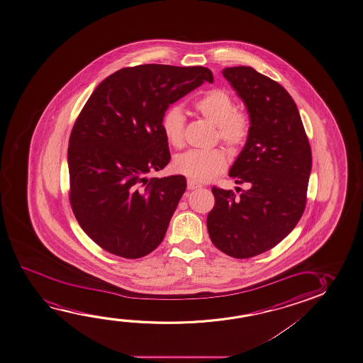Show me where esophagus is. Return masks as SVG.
I'll list each match as a JSON object with an SVG mask.
<instances>
[{
    "label": "esophagus",
    "mask_w": 363,
    "mask_h": 363,
    "mask_svg": "<svg viewBox=\"0 0 363 363\" xmlns=\"http://www.w3.org/2000/svg\"><path fill=\"white\" fill-rule=\"evenodd\" d=\"M201 187H202V184L196 182L194 179H189L187 181V189H201Z\"/></svg>",
    "instance_id": "esophagus-1"
}]
</instances>
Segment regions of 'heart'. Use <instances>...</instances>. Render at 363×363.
Wrapping results in <instances>:
<instances>
[{
  "mask_svg": "<svg viewBox=\"0 0 363 363\" xmlns=\"http://www.w3.org/2000/svg\"><path fill=\"white\" fill-rule=\"evenodd\" d=\"M199 115L218 128V137L228 147H241L250 135V118L245 112L236 111L235 102L225 89H213L201 95L194 102ZM184 115L179 106H171L164 111L161 130L166 141L172 147L184 145ZM228 158L225 150L213 148L208 151L189 150L179 153L172 161L174 172L184 174L194 181H210L222 174Z\"/></svg>",
  "mask_w": 363,
  "mask_h": 363,
  "instance_id": "obj_1",
  "label": "heart"
}]
</instances>
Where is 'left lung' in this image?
Masks as SVG:
<instances>
[{
	"label": "left lung",
	"instance_id": "left-lung-1",
	"mask_svg": "<svg viewBox=\"0 0 363 363\" xmlns=\"http://www.w3.org/2000/svg\"><path fill=\"white\" fill-rule=\"evenodd\" d=\"M222 74L250 117L247 141L228 172L248 189L236 196L212 187L216 201L207 230L220 251L250 258L274 247L300 221L312 153L297 106L281 84L246 66Z\"/></svg>",
	"mask_w": 363,
	"mask_h": 363
}]
</instances>
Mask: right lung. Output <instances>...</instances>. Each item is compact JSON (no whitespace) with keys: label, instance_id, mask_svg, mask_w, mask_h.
Listing matches in <instances>:
<instances>
[{"label":"right lung","instance_id":"right-lung-1","mask_svg":"<svg viewBox=\"0 0 363 363\" xmlns=\"http://www.w3.org/2000/svg\"><path fill=\"white\" fill-rule=\"evenodd\" d=\"M205 81L213 76L202 66L127 67L104 79L81 111L69 136V201L107 252L140 258L162 242L187 184L181 174L147 179L171 160L161 120Z\"/></svg>","mask_w":363,"mask_h":363}]
</instances>
